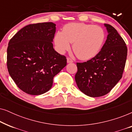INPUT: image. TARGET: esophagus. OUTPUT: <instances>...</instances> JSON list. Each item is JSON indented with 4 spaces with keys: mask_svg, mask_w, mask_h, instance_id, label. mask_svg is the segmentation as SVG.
<instances>
[{
    "mask_svg": "<svg viewBox=\"0 0 132 132\" xmlns=\"http://www.w3.org/2000/svg\"><path fill=\"white\" fill-rule=\"evenodd\" d=\"M67 62L68 63H72V62H73V59H72L71 58H70V57H67Z\"/></svg>",
    "mask_w": 132,
    "mask_h": 132,
    "instance_id": "esophagus-1",
    "label": "esophagus"
}]
</instances>
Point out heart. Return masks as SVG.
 <instances>
[{
	"label": "heart",
	"mask_w": 132,
	"mask_h": 132,
	"mask_svg": "<svg viewBox=\"0 0 132 132\" xmlns=\"http://www.w3.org/2000/svg\"><path fill=\"white\" fill-rule=\"evenodd\" d=\"M105 39L103 29L98 26L72 23L65 26L63 32L56 34L55 43L57 49L61 53L71 47L77 57L82 60H89L95 57L100 51Z\"/></svg>",
	"instance_id": "obj_1"
}]
</instances>
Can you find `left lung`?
Returning <instances> with one entry per match:
<instances>
[{"label": "left lung", "instance_id": "1", "mask_svg": "<svg viewBox=\"0 0 132 132\" xmlns=\"http://www.w3.org/2000/svg\"><path fill=\"white\" fill-rule=\"evenodd\" d=\"M108 35L99 53L89 60L77 62L75 80L85 94L98 97L109 93L121 79L125 67L127 48L117 30L104 24Z\"/></svg>", "mask_w": 132, "mask_h": 132}]
</instances>
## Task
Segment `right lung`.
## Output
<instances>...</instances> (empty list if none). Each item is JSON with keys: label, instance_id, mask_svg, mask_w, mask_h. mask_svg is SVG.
<instances>
[{"label": "right lung", "instance_id": "obj_1", "mask_svg": "<svg viewBox=\"0 0 132 132\" xmlns=\"http://www.w3.org/2000/svg\"><path fill=\"white\" fill-rule=\"evenodd\" d=\"M55 26L52 22L27 25L9 41V74L18 87L28 94L47 92L53 77L67 65L66 57L53 48Z\"/></svg>", "mask_w": 132, "mask_h": 132}]
</instances>
